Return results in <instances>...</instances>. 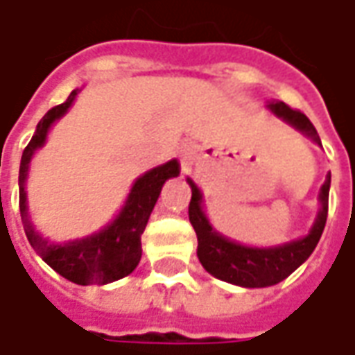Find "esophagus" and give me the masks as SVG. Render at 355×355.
Returning a JSON list of instances; mask_svg holds the SVG:
<instances>
[{"label": "esophagus", "mask_w": 355, "mask_h": 355, "mask_svg": "<svg viewBox=\"0 0 355 355\" xmlns=\"http://www.w3.org/2000/svg\"><path fill=\"white\" fill-rule=\"evenodd\" d=\"M184 157H189V156H187V154H185V152H184Z\"/></svg>", "instance_id": "obj_1"}]
</instances>
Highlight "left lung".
Here are the masks:
<instances>
[{
  "instance_id": "left-lung-1",
  "label": "left lung",
  "mask_w": 355,
  "mask_h": 355,
  "mask_svg": "<svg viewBox=\"0 0 355 355\" xmlns=\"http://www.w3.org/2000/svg\"><path fill=\"white\" fill-rule=\"evenodd\" d=\"M268 108L272 114H277L284 122H288L291 126L300 130L316 144H320V136L314 128V124L308 120L306 114H302L300 110H294L284 103H268ZM187 184L191 187L189 223L193 225L196 235H198L199 263L215 279L225 280L231 284H239L245 288H263V286H272L280 280H284L312 254L320 241L324 225H326L330 173L322 185L320 211H318V217L310 229V233L306 237L296 239V241L284 243L279 247H268V249L245 247V245H239L235 241H229L223 235H219L201 209V191L198 189V185L189 178H187Z\"/></svg>"
}]
</instances>
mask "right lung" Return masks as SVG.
<instances>
[{
	"instance_id": "1",
	"label": "right lung",
	"mask_w": 355,
	"mask_h": 355,
	"mask_svg": "<svg viewBox=\"0 0 355 355\" xmlns=\"http://www.w3.org/2000/svg\"><path fill=\"white\" fill-rule=\"evenodd\" d=\"M78 89L69 94V98L59 106H53L45 116L39 120L31 142L23 150L19 166V211L21 223L25 229V235L29 239L35 252L47 263L53 270H57L61 277L75 282V284H108L118 279L128 277L130 272L138 266L142 257V233L150 213L156 205L162 185L166 180L175 178L180 173L178 159H170L164 166H157L154 170L146 171L142 178H138L130 196L118 213V217L103 231L89 235L85 239H76L69 243H51L35 231L33 223L27 215V193H25V180L29 171V162L33 157L35 150H39L47 140L49 128L55 120L71 108L76 98Z\"/></svg>"
}]
</instances>
